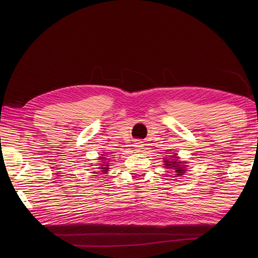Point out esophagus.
Instances as JSON below:
<instances>
[{
	"label": "esophagus",
	"instance_id": "34e87169",
	"mask_svg": "<svg viewBox=\"0 0 258 258\" xmlns=\"http://www.w3.org/2000/svg\"><path fill=\"white\" fill-rule=\"evenodd\" d=\"M135 148H136V151H140L142 148V142H137V143H135Z\"/></svg>",
	"mask_w": 258,
	"mask_h": 258
}]
</instances>
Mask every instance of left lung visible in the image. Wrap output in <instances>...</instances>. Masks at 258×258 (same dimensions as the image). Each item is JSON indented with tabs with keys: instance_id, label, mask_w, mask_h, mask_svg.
<instances>
[{
	"instance_id": "left-lung-1",
	"label": "left lung",
	"mask_w": 258,
	"mask_h": 258,
	"mask_svg": "<svg viewBox=\"0 0 258 258\" xmlns=\"http://www.w3.org/2000/svg\"><path fill=\"white\" fill-rule=\"evenodd\" d=\"M174 156V159H177V157H176V155H173ZM183 163V161H177V160H165V166H166V168H168V169H172V170H174L175 171V173L177 174V175H182L183 173H184V171H185V169H184V165H182Z\"/></svg>"
}]
</instances>
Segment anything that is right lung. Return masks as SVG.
<instances>
[{"label": "right lung", "instance_id": "add662e5", "mask_svg": "<svg viewBox=\"0 0 258 258\" xmlns=\"http://www.w3.org/2000/svg\"><path fill=\"white\" fill-rule=\"evenodd\" d=\"M106 157H108L107 155H103V157H101V159H102L103 161H102V163H99V165L101 166V167H100V170H101V171H99V172H104V173H106V172H107V169H108V162H104V161L108 160ZM96 174H97V173H96Z\"/></svg>", "mask_w": 258, "mask_h": 258}]
</instances>
